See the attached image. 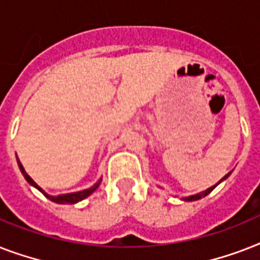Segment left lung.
I'll return each mask as SVG.
<instances>
[{"label": "left lung", "mask_w": 260, "mask_h": 260, "mask_svg": "<svg viewBox=\"0 0 260 260\" xmlns=\"http://www.w3.org/2000/svg\"><path fill=\"white\" fill-rule=\"evenodd\" d=\"M230 174L231 173H228L225 175V177L224 178H221V179H220V182L221 181H224V179H226V178L230 177ZM220 182H218V183H220ZM218 183H216V185L214 186H212V187H209V189H206L205 191H201V193H197V194H194V196H190V197H185V198H182V200H183V201H197V200H201L202 197H205V196H208V194L210 193V191H212V190L214 189V187H216V186L218 185Z\"/></svg>", "instance_id": "1"}]
</instances>
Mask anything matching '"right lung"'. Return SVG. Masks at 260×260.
<instances>
[{"mask_svg":"<svg viewBox=\"0 0 260 260\" xmlns=\"http://www.w3.org/2000/svg\"><path fill=\"white\" fill-rule=\"evenodd\" d=\"M17 165H18V167H20V171L22 173L24 178L26 179V182H28L29 185L35 186V187H36L39 191H42V193L44 194V196H46L48 200H51L52 202H56V204H77V202L82 201V200H85L86 197H89L91 193H94V191L97 190L98 186H100V183H101V179H100V181H98L95 185L91 186V187H89V189H86V190H81V191H77V193L60 194V196H50V194H47L46 191H44V190H43L42 187H40V186H39L38 183H36V182H35L34 179L29 177V175H28V174H26V171L24 170V167H22L21 162L18 160V158H17Z\"/></svg>","mask_w":260,"mask_h":260,"instance_id":"add662e5","label":"right lung"}]
</instances>
